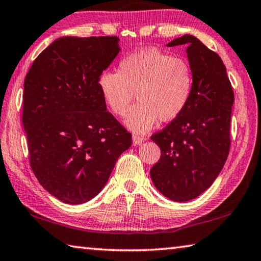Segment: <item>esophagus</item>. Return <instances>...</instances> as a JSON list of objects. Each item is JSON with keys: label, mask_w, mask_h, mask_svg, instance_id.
Segmentation results:
<instances>
[{"label": "esophagus", "mask_w": 261, "mask_h": 261, "mask_svg": "<svg viewBox=\"0 0 261 261\" xmlns=\"http://www.w3.org/2000/svg\"><path fill=\"white\" fill-rule=\"evenodd\" d=\"M144 140L145 139H144L143 137H140V136H138V135L132 136V142H134L135 145H140V144L144 143Z\"/></svg>", "instance_id": "34e87169"}]
</instances>
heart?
<instances>
[{"label": "heart", "instance_id": "b5f03b06", "mask_svg": "<svg viewBox=\"0 0 261 261\" xmlns=\"http://www.w3.org/2000/svg\"><path fill=\"white\" fill-rule=\"evenodd\" d=\"M107 107L124 116L134 100L139 103L125 118V125L139 134L161 121H172L187 106L193 90V72L181 58L155 48H144L123 58L118 72L106 71L97 81Z\"/></svg>", "mask_w": 261, "mask_h": 261}]
</instances>
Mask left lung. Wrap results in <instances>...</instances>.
<instances>
[{
  "label": "left lung",
  "instance_id": "8db88e82",
  "mask_svg": "<svg viewBox=\"0 0 261 261\" xmlns=\"http://www.w3.org/2000/svg\"><path fill=\"white\" fill-rule=\"evenodd\" d=\"M177 45L187 46L193 90L182 113L151 137L161 156L150 175L164 196L186 202L205 192L224 166L234 97L217 53L192 35L173 39L167 46Z\"/></svg>",
  "mask_w": 261,
  "mask_h": 261
}]
</instances>
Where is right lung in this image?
Returning a JSON list of instances; mask_svg holds the SVG:
<instances>
[{
	"label": "right lung",
	"instance_id": "obj_1",
	"mask_svg": "<svg viewBox=\"0 0 261 261\" xmlns=\"http://www.w3.org/2000/svg\"><path fill=\"white\" fill-rule=\"evenodd\" d=\"M118 37L65 36L36 58L24 80L30 165L58 200L81 204L108 182L132 136L109 111L98 76L121 51Z\"/></svg>",
	"mask_w": 261,
	"mask_h": 261
}]
</instances>
